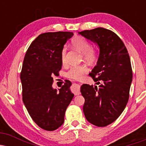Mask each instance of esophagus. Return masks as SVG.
<instances>
[{
	"label": "esophagus",
	"instance_id": "1",
	"mask_svg": "<svg viewBox=\"0 0 146 146\" xmlns=\"http://www.w3.org/2000/svg\"><path fill=\"white\" fill-rule=\"evenodd\" d=\"M80 85L77 84H73V88H72V90H73V93H74L75 95H80Z\"/></svg>",
	"mask_w": 146,
	"mask_h": 146
}]
</instances>
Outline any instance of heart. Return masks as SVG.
<instances>
[{"label": "heart", "mask_w": 146, "mask_h": 146, "mask_svg": "<svg viewBox=\"0 0 146 146\" xmlns=\"http://www.w3.org/2000/svg\"><path fill=\"white\" fill-rule=\"evenodd\" d=\"M71 44L72 47L78 50L82 53L83 59L88 64H93L98 60V52L96 48L93 47L88 40L82 36H75L71 40ZM66 49L63 48L61 51V61L62 64H66ZM88 67L86 65H75L72 66L66 73V76L68 78L80 80L85 73L88 72Z\"/></svg>", "instance_id": "heart-1"}]
</instances>
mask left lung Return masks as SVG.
Segmentation results:
<instances>
[{
  "instance_id": "8db88e82",
  "label": "left lung",
  "mask_w": 146,
  "mask_h": 146,
  "mask_svg": "<svg viewBox=\"0 0 146 146\" xmlns=\"http://www.w3.org/2000/svg\"><path fill=\"white\" fill-rule=\"evenodd\" d=\"M79 33L100 47L97 65L89 74L99 86L84 84L80 88L84 113L92 124L106 126L120 116L128 102L132 71L128 50L110 30L98 27Z\"/></svg>"
}]
</instances>
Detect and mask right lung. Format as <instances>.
I'll return each mask as SVG.
<instances>
[{
	"label": "right lung",
	"instance_id": "right-lung-1",
	"mask_svg": "<svg viewBox=\"0 0 146 146\" xmlns=\"http://www.w3.org/2000/svg\"><path fill=\"white\" fill-rule=\"evenodd\" d=\"M73 32L58 31L39 35L28 48L21 73L23 101L33 121L41 128L53 131L63 124L68 106L74 95L68 80L53 89V75L62 68L61 51Z\"/></svg>",
	"mask_w": 146,
	"mask_h": 146
}]
</instances>
